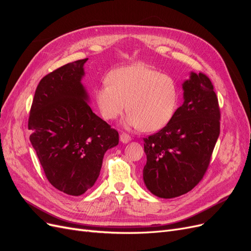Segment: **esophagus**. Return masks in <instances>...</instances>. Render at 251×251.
<instances>
[{
	"instance_id": "1",
	"label": "esophagus",
	"mask_w": 251,
	"mask_h": 251,
	"mask_svg": "<svg viewBox=\"0 0 251 251\" xmlns=\"http://www.w3.org/2000/svg\"><path fill=\"white\" fill-rule=\"evenodd\" d=\"M119 138H120V141L123 142V143H127V142L131 141V136H128V135L126 134V133L120 134Z\"/></svg>"
}]
</instances>
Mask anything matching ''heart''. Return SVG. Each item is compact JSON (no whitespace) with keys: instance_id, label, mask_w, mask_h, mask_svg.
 <instances>
[{"instance_id":"obj_1","label":"heart","mask_w":251,"mask_h":251,"mask_svg":"<svg viewBox=\"0 0 251 251\" xmlns=\"http://www.w3.org/2000/svg\"><path fill=\"white\" fill-rule=\"evenodd\" d=\"M107 80L95 91L97 107L104 119H116L127 108L124 121L126 127L155 132L175 115L179 89L170 75L143 64H134L111 71Z\"/></svg>"}]
</instances>
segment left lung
Wrapping results in <instances>:
<instances>
[{"instance_id":"left-lung-1","label":"left lung","mask_w":251,"mask_h":251,"mask_svg":"<svg viewBox=\"0 0 251 251\" xmlns=\"http://www.w3.org/2000/svg\"><path fill=\"white\" fill-rule=\"evenodd\" d=\"M183 103L158 133L143 138V181L159 198L188 193L206 172L220 134V109L210 79L191 72L182 83Z\"/></svg>"}]
</instances>
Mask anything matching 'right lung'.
I'll return each instance as SVG.
<instances>
[{
  "label": "right lung",
  "instance_id": "obj_1",
  "mask_svg": "<svg viewBox=\"0 0 251 251\" xmlns=\"http://www.w3.org/2000/svg\"><path fill=\"white\" fill-rule=\"evenodd\" d=\"M87 60L67 64L42 78L28 121L30 142L48 181L71 196L94 185L104 153L119 142L118 132L89 104L81 83Z\"/></svg>",
  "mask_w": 251,
  "mask_h": 251
}]
</instances>
